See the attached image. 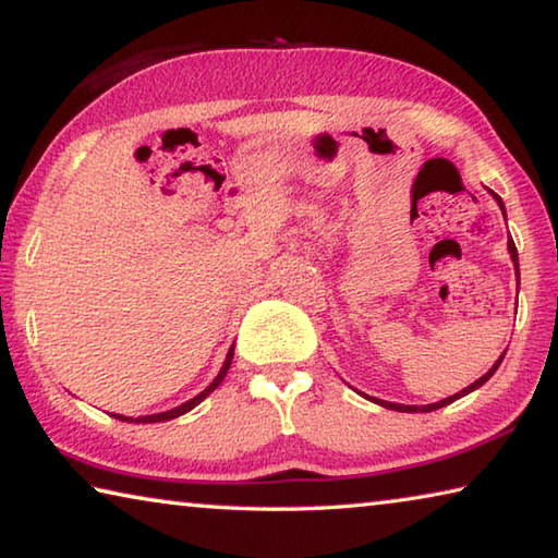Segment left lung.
I'll return each mask as SVG.
<instances>
[{
	"label": "left lung",
	"instance_id": "8db88e82",
	"mask_svg": "<svg viewBox=\"0 0 558 558\" xmlns=\"http://www.w3.org/2000/svg\"><path fill=\"white\" fill-rule=\"evenodd\" d=\"M493 196H495V202H497L499 209H502V214L507 216L502 199H499V196H497L495 192H493ZM505 221H507V219H505ZM507 251H509V258H512V263H514V276H517V282H519V256H517V245H514V241H512V239L507 241ZM505 354H507V349H505L502 354H499V359H497V362L493 364V369H489L485 376H480V379H477L475 384H470V386H465V389H462V391L452 393V396H448V399L436 401V403H426V405H405V403H393V401H381V399H374V396H369V393H362V391H359V393H362L364 399H369V401L379 403V405H384V409H391V411H401V413H430V411H436V409H442V405H448V403H452V401H458L460 396H468L470 391H475V389H480V386H483L485 381H489V376H493V374L499 369V364H502Z\"/></svg>",
	"mask_w": 558,
	"mask_h": 558
}]
</instances>
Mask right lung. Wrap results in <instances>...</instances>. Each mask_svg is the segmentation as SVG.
Segmentation results:
<instances>
[{
  "label": "right lung",
  "instance_id": "right-lung-1",
  "mask_svg": "<svg viewBox=\"0 0 558 558\" xmlns=\"http://www.w3.org/2000/svg\"><path fill=\"white\" fill-rule=\"evenodd\" d=\"M231 359H233V344L229 349V354H226V362L221 366V372L216 374V379L209 386H206L202 393H196L194 399L184 401L182 405H177V409H169V411H162V413H153V415H137V418H132V415H122V413H112V418H120V421H125V423H162V421L179 418V415H184L186 411H192L194 405H199L214 389H219V384L226 379V372H229V366H231Z\"/></svg>",
  "mask_w": 558,
  "mask_h": 558
}]
</instances>
